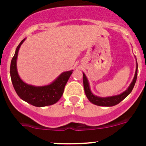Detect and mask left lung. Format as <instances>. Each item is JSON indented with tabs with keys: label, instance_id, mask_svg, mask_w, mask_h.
Listing matches in <instances>:
<instances>
[{
	"label": "left lung",
	"instance_id": "obj_1",
	"mask_svg": "<svg viewBox=\"0 0 146 146\" xmlns=\"http://www.w3.org/2000/svg\"><path fill=\"white\" fill-rule=\"evenodd\" d=\"M137 76V69L136 71H135V77H134L133 80H132L131 83L130 84L128 89L126 91H125L123 93L119 94V95H117V96L102 98L95 96V95H94L91 93V90H90V88H89L88 81L87 80V77H86V74L83 73V86H84L85 93H86V96H87L89 101L91 102V103H93V104H96V105H99V106L104 107L114 106V105H116L118 103L121 102L123 99H124L131 92L134 86H135V82H136Z\"/></svg>",
	"mask_w": 146,
	"mask_h": 146
}]
</instances>
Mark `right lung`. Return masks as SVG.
Here are the masks:
<instances>
[{
    "label": "right lung",
    "mask_w": 146,
    "mask_h": 146,
    "mask_svg": "<svg viewBox=\"0 0 146 146\" xmlns=\"http://www.w3.org/2000/svg\"><path fill=\"white\" fill-rule=\"evenodd\" d=\"M24 41L25 38L19 44L11 61L10 74L14 88L23 100L33 106L45 107L52 105L57 102L63 95L66 84L72 74V70L62 73L53 82L48 86L36 87L25 83L20 79L17 70L18 51Z\"/></svg>",
    "instance_id": "add662e5"
}]
</instances>
